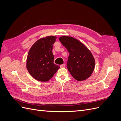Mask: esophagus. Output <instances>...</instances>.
<instances>
[{
  "label": "esophagus",
  "mask_w": 121,
  "mask_h": 121,
  "mask_svg": "<svg viewBox=\"0 0 121 121\" xmlns=\"http://www.w3.org/2000/svg\"><path fill=\"white\" fill-rule=\"evenodd\" d=\"M60 67L61 68H64L65 67V64H62L61 65H60Z\"/></svg>",
  "instance_id": "1"
}]
</instances>
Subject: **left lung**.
Here are the masks:
<instances>
[{"label": "left lung", "mask_w": 121, "mask_h": 121, "mask_svg": "<svg viewBox=\"0 0 121 121\" xmlns=\"http://www.w3.org/2000/svg\"><path fill=\"white\" fill-rule=\"evenodd\" d=\"M59 40L69 53L67 68L72 76L78 81L89 78L95 67V60L90 51L79 40L72 37L62 36Z\"/></svg>", "instance_id": "8db88e82"}]
</instances>
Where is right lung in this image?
Returning a JSON list of instances; mask_svg holds the SVG:
<instances>
[{
  "label": "right lung",
  "instance_id": "add662e5",
  "mask_svg": "<svg viewBox=\"0 0 121 121\" xmlns=\"http://www.w3.org/2000/svg\"><path fill=\"white\" fill-rule=\"evenodd\" d=\"M56 36H47L37 40L29 50L26 67L30 74L35 79L46 82L52 78L60 66L54 64L52 53Z\"/></svg>",
  "mask_w": 121,
  "mask_h": 121
}]
</instances>
